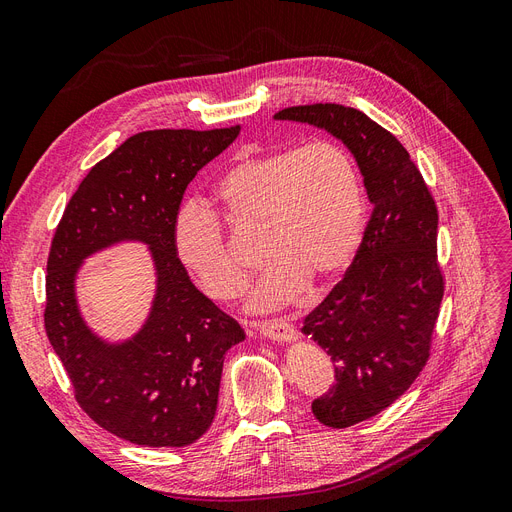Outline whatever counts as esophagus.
<instances>
[{"label":"esophagus","mask_w":512,"mask_h":512,"mask_svg":"<svg viewBox=\"0 0 512 512\" xmlns=\"http://www.w3.org/2000/svg\"><path fill=\"white\" fill-rule=\"evenodd\" d=\"M255 331L261 335V337H268V339H274V342H291V339H295V327L291 323H287V320H266V323H255Z\"/></svg>","instance_id":"1"}]
</instances>
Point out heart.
<instances>
[{
	"label": "heart",
	"instance_id": "b5f03b06",
	"mask_svg": "<svg viewBox=\"0 0 512 512\" xmlns=\"http://www.w3.org/2000/svg\"><path fill=\"white\" fill-rule=\"evenodd\" d=\"M215 196L236 230L259 227V257L268 266L249 295V308L257 312L293 304L306 285H329L361 244L363 179L354 158L333 141L246 156L225 170ZM173 244L206 295L230 299L242 289L246 272L227 246L221 221L202 204L179 208Z\"/></svg>",
	"mask_w": 512,
	"mask_h": 512
}]
</instances>
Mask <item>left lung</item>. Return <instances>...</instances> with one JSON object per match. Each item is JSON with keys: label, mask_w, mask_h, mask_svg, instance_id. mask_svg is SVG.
<instances>
[{"label": "left lung", "mask_w": 512, "mask_h": 512, "mask_svg": "<svg viewBox=\"0 0 512 512\" xmlns=\"http://www.w3.org/2000/svg\"><path fill=\"white\" fill-rule=\"evenodd\" d=\"M274 118L325 128L344 141L373 204L348 272L301 329L335 363V384L314 399L312 413L329 428H348L403 396L430 356L445 291L437 204L409 151L363 111L314 103Z\"/></svg>", "instance_id": "obj_1"}]
</instances>
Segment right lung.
<instances>
[{
	"instance_id": "obj_1",
	"label": "right lung",
	"mask_w": 512,
	"mask_h": 512,
	"mask_svg": "<svg viewBox=\"0 0 512 512\" xmlns=\"http://www.w3.org/2000/svg\"><path fill=\"white\" fill-rule=\"evenodd\" d=\"M240 126L145 130L90 168L56 225L48 255L44 325L75 401L116 437L143 447H185L213 424L225 352L244 339L189 280L173 244L185 189ZM150 246L157 297L142 331L109 345L83 323L74 274L111 243Z\"/></svg>"
}]
</instances>
